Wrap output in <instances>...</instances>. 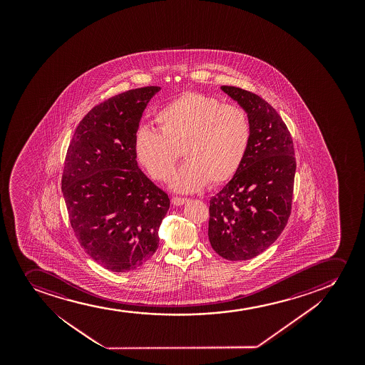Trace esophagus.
Segmentation results:
<instances>
[{
  "mask_svg": "<svg viewBox=\"0 0 365 365\" xmlns=\"http://www.w3.org/2000/svg\"><path fill=\"white\" fill-rule=\"evenodd\" d=\"M189 201L187 198H180V197H174L172 200L173 205H182L186 203V202Z\"/></svg>",
  "mask_w": 365,
  "mask_h": 365,
  "instance_id": "obj_1",
  "label": "esophagus"
}]
</instances>
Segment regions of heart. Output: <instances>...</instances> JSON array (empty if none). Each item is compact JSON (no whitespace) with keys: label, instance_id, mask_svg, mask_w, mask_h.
Wrapping results in <instances>:
<instances>
[{"label":"heart","instance_id":"1","mask_svg":"<svg viewBox=\"0 0 365 365\" xmlns=\"http://www.w3.org/2000/svg\"><path fill=\"white\" fill-rule=\"evenodd\" d=\"M160 131L143 128L135 135V155L155 180L172 175L179 150L186 158L173 175L176 192H195L230 180L241 167L250 141L251 122L239 106L214 97L182 93L155 114Z\"/></svg>","mask_w":365,"mask_h":365}]
</instances>
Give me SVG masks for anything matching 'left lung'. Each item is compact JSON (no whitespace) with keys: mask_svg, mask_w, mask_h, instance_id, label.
<instances>
[{"mask_svg":"<svg viewBox=\"0 0 365 365\" xmlns=\"http://www.w3.org/2000/svg\"><path fill=\"white\" fill-rule=\"evenodd\" d=\"M248 114L251 141L241 167L210 201L208 237L227 260H247L275 242L289 220L294 193V143L267 101L236 86H220Z\"/></svg>","mask_w":365,"mask_h":365,"instance_id":"8db88e82","label":"left lung"}]
</instances>
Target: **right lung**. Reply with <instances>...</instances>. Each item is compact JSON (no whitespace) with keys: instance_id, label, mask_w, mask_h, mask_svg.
Masks as SVG:
<instances>
[{"instance_id":"right-lung-1","label":"right lung","mask_w":365,"mask_h":365,"mask_svg":"<svg viewBox=\"0 0 365 365\" xmlns=\"http://www.w3.org/2000/svg\"><path fill=\"white\" fill-rule=\"evenodd\" d=\"M160 86L135 88L93 107L68 148L62 192L81 247L109 272H128L160 245L170 201L138 168L135 135Z\"/></svg>"}]
</instances>
